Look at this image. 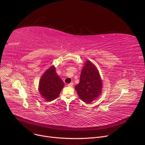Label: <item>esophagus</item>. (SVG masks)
I'll return each instance as SVG.
<instances>
[{
  "label": "esophagus",
  "instance_id": "esophagus-1",
  "mask_svg": "<svg viewBox=\"0 0 145 145\" xmlns=\"http://www.w3.org/2000/svg\"><path fill=\"white\" fill-rule=\"evenodd\" d=\"M68 86L69 87H72V86H73V82H71L70 84H68Z\"/></svg>",
  "mask_w": 145,
  "mask_h": 145
}]
</instances>
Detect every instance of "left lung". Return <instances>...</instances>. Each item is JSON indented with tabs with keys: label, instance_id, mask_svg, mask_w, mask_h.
Segmentation results:
<instances>
[{
	"label": "left lung",
	"instance_id": "8db88e82",
	"mask_svg": "<svg viewBox=\"0 0 145 145\" xmlns=\"http://www.w3.org/2000/svg\"><path fill=\"white\" fill-rule=\"evenodd\" d=\"M102 81L96 67L87 61L82 68L80 82L75 86L79 97L85 103H91L101 93Z\"/></svg>",
	"mask_w": 145,
	"mask_h": 145
}]
</instances>
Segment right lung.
<instances>
[{
    "instance_id": "obj_1",
    "label": "right lung",
    "mask_w": 145,
    "mask_h": 145,
    "mask_svg": "<svg viewBox=\"0 0 145 145\" xmlns=\"http://www.w3.org/2000/svg\"><path fill=\"white\" fill-rule=\"evenodd\" d=\"M64 87L63 81L57 74L54 67L52 66L41 77L38 89L41 96L49 101L58 97Z\"/></svg>"
}]
</instances>
